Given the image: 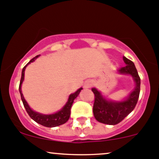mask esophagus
I'll return each instance as SVG.
<instances>
[{
	"mask_svg": "<svg viewBox=\"0 0 159 159\" xmlns=\"http://www.w3.org/2000/svg\"><path fill=\"white\" fill-rule=\"evenodd\" d=\"M93 82L91 81H87L84 83V87L85 88H90V87H92Z\"/></svg>",
	"mask_w": 159,
	"mask_h": 159,
	"instance_id": "esophagus-1",
	"label": "esophagus"
}]
</instances>
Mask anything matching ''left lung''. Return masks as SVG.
<instances>
[{"instance_id": "obj_1", "label": "left lung", "mask_w": 159, "mask_h": 159, "mask_svg": "<svg viewBox=\"0 0 159 159\" xmlns=\"http://www.w3.org/2000/svg\"><path fill=\"white\" fill-rule=\"evenodd\" d=\"M123 61L126 66L120 68L118 72L122 75H132L135 82V87L127 98L122 102L107 100L99 91L96 88H92L95 96L93 111L95 118L99 123L107 125L118 124L134 110L138 102L140 94V78L134 63L125 57H123Z\"/></svg>"}]
</instances>
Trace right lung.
Returning a JSON list of instances; mask_svg holds the SVG:
<instances>
[{
    "instance_id": "1",
    "label": "right lung",
    "mask_w": 159,
    "mask_h": 159,
    "mask_svg": "<svg viewBox=\"0 0 159 159\" xmlns=\"http://www.w3.org/2000/svg\"><path fill=\"white\" fill-rule=\"evenodd\" d=\"M39 55L36 56L35 57H34L33 59L30 60L28 63H27L26 66L24 67L22 69V72H21V81H20L19 84V92L20 94H21V101H22L24 107H25V110H26L27 113L28 114L29 116H30L32 120H34V121L36 122L37 123L40 124V125H43V126L45 127H56L58 126V125H61L66 123L68 121L69 116H70V110L71 107H72V103H73L75 98L78 96V94L80 93L82 88L78 89V90L76 91L74 93L71 94L70 96H69L68 101L66 103V105L63 106V108L61 109V111H57V112L55 113V114H39V113L36 112V111H34L30 108V106L28 105V104L26 101H25V98H24L22 93H21V84H22V82L24 81V77H25V68L27 67V66L30 64V63L34 62L36 58L38 57Z\"/></svg>"
}]
</instances>
